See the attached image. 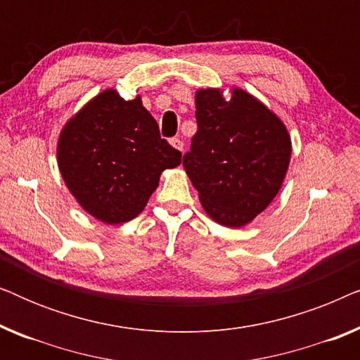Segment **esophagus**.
I'll list each match as a JSON object with an SVG mask.
<instances>
[{
    "label": "esophagus",
    "mask_w": 360,
    "mask_h": 360,
    "mask_svg": "<svg viewBox=\"0 0 360 360\" xmlns=\"http://www.w3.org/2000/svg\"><path fill=\"white\" fill-rule=\"evenodd\" d=\"M170 144L174 146L176 150H184V141H181V137H180V136L172 137V139H170Z\"/></svg>",
    "instance_id": "34e87169"
}]
</instances>
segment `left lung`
<instances>
[{"label": "left lung", "instance_id": "1", "mask_svg": "<svg viewBox=\"0 0 360 360\" xmlns=\"http://www.w3.org/2000/svg\"><path fill=\"white\" fill-rule=\"evenodd\" d=\"M196 129L184 167L216 223L240 228L267 208L287 174L290 136L282 121L239 88L196 91Z\"/></svg>", "mask_w": 360, "mask_h": 360}]
</instances>
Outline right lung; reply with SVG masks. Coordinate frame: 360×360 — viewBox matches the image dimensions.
I'll list each match as a JSON object with an SVG mask.
<instances>
[{
  "mask_svg": "<svg viewBox=\"0 0 360 360\" xmlns=\"http://www.w3.org/2000/svg\"><path fill=\"white\" fill-rule=\"evenodd\" d=\"M57 157L78 203L108 224L136 218L162 172L181 162L141 98L126 101L115 90L100 93L67 122Z\"/></svg>",
  "mask_w": 360,
  "mask_h": 360,
  "instance_id": "right-lung-1",
  "label": "right lung"
}]
</instances>
